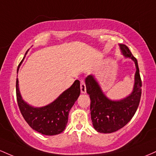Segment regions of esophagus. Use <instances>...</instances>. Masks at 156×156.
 <instances>
[{"mask_svg": "<svg viewBox=\"0 0 156 156\" xmlns=\"http://www.w3.org/2000/svg\"><path fill=\"white\" fill-rule=\"evenodd\" d=\"M80 89H81L82 94H85L86 93V86H85V81L83 80H80Z\"/></svg>", "mask_w": 156, "mask_h": 156, "instance_id": "obj_1", "label": "esophagus"}]
</instances>
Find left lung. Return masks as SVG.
<instances>
[{
  "instance_id": "8db88e82",
  "label": "left lung",
  "mask_w": 156,
  "mask_h": 156,
  "mask_svg": "<svg viewBox=\"0 0 156 156\" xmlns=\"http://www.w3.org/2000/svg\"><path fill=\"white\" fill-rule=\"evenodd\" d=\"M120 48L125 57L134 61L136 67L133 90L129 97L120 101L110 100L104 95L92 75L85 78L87 93L90 99L93 125L96 130L103 133L116 132L127 125L137 111L141 99L142 83L137 59L126 45L121 44Z\"/></svg>"
}]
</instances>
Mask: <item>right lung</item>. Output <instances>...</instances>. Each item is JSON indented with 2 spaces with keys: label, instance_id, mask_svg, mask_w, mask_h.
Listing matches in <instances>:
<instances>
[{
  "label": "right lung",
  "instance_id": "obj_1",
  "mask_svg": "<svg viewBox=\"0 0 156 156\" xmlns=\"http://www.w3.org/2000/svg\"><path fill=\"white\" fill-rule=\"evenodd\" d=\"M18 71V68H17ZM80 94V83L76 80L55 101L43 107L33 108L22 99L16 80V97L22 116L33 130L46 136L59 134L67 125L69 113Z\"/></svg>",
  "mask_w": 156,
  "mask_h": 156
}]
</instances>
